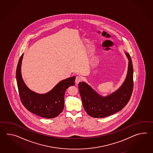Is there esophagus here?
Masks as SVG:
<instances>
[{"mask_svg":"<svg viewBox=\"0 0 153 153\" xmlns=\"http://www.w3.org/2000/svg\"><path fill=\"white\" fill-rule=\"evenodd\" d=\"M81 81V77L79 76H77L76 77V79H75V83L76 84H78L79 82H80Z\"/></svg>","mask_w":153,"mask_h":153,"instance_id":"1","label":"esophagus"}]
</instances>
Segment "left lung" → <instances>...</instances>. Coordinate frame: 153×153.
<instances>
[{"instance_id": "left-lung-1", "label": "left lung", "mask_w": 153, "mask_h": 153, "mask_svg": "<svg viewBox=\"0 0 153 153\" xmlns=\"http://www.w3.org/2000/svg\"><path fill=\"white\" fill-rule=\"evenodd\" d=\"M128 60L127 77L119 89L106 97H102L85 82L78 83L82 104L87 114L93 118H104L122 109L130 100L133 90V67L131 56Z\"/></svg>"}]
</instances>
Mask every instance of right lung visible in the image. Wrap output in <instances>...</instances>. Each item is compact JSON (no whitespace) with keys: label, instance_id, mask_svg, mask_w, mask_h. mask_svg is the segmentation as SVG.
<instances>
[{"label":"right lung","instance_id":"1","mask_svg":"<svg viewBox=\"0 0 153 153\" xmlns=\"http://www.w3.org/2000/svg\"><path fill=\"white\" fill-rule=\"evenodd\" d=\"M23 54L20 57L16 68V77L20 100L24 106L37 116L50 119L59 116L64 107V95L70 86L75 85V76L60 81L48 93H35L26 86L21 74Z\"/></svg>","mask_w":153,"mask_h":153}]
</instances>
